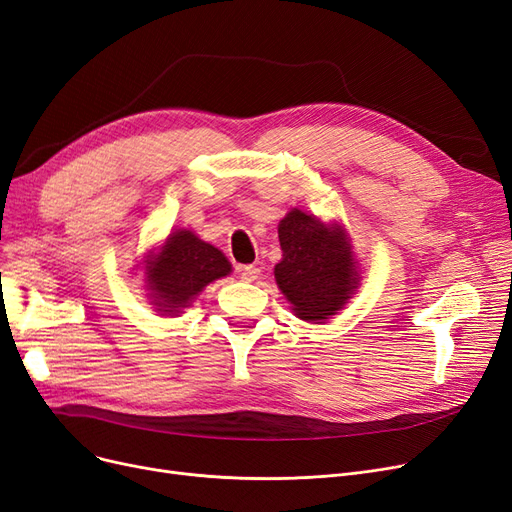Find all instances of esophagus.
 Instances as JSON below:
<instances>
[{
  "label": "esophagus",
  "instance_id": "34e87169",
  "mask_svg": "<svg viewBox=\"0 0 512 512\" xmlns=\"http://www.w3.org/2000/svg\"><path fill=\"white\" fill-rule=\"evenodd\" d=\"M238 272H240V278H242L244 282H253V280L259 278V272H261V270H259L257 266H240Z\"/></svg>",
  "mask_w": 512,
  "mask_h": 512
}]
</instances>
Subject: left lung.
Listing matches in <instances>:
<instances>
[{"instance_id": "left-lung-1", "label": "left lung", "mask_w": 512, "mask_h": 512, "mask_svg": "<svg viewBox=\"0 0 512 512\" xmlns=\"http://www.w3.org/2000/svg\"><path fill=\"white\" fill-rule=\"evenodd\" d=\"M282 261L276 263V285L293 312L314 323L342 310L358 285L356 261L342 225L323 223L299 208L280 221Z\"/></svg>"}]
</instances>
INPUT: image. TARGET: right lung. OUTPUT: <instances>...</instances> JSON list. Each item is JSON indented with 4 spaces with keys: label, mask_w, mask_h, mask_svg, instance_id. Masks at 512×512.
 <instances>
[{
    "label": "right lung",
    "mask_w": 512,
    "mask_h": 512,
    "mask_svg": "<svg viewBox=\"0 0 512 512\" xmlns=\"http://www.w3.org/2000/svg\"><path fill=\"white\" fill-rule=\"evenodd\" d=\"M232 272V263L213 244L194 232L177 230L166 238L158 255L145 261L149 297L162 314H179L217 278Z\"/></svg>",
    "instance_id": "add662e5"
}]
</instances>
